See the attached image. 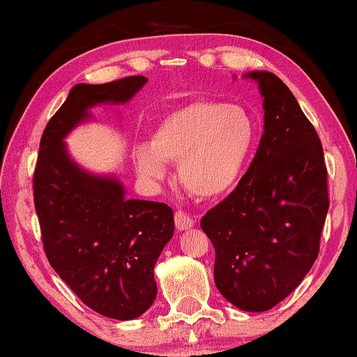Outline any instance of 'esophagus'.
<instances>
[{
	"label": "esophagus",
	"instance_id": "34e87169",
	"mask_svg": "<svg viewBox=\"0 0 357 357\" xmlns=\"http://www.w3.org/2000/svg\"><path fill=\"white\" fill-rule=\"evenodd\" d=\"M174 221H175V227H177L178 231H185V229L193 227L195 224V219L185 211H175Z\"/></svg>",
	"mask_w": 357,
	"mask_h": 357
}]
</instances>
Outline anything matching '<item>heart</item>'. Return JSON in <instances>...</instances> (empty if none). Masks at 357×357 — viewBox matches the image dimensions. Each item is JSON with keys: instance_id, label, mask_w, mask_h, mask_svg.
Masks as SVG:
<instances>
[{"instance_id": "heart-1", "label": "heart", "mask_w": 357, "mask_h": 357, "mask_svg": "<svg viewBox=\"0 0 357 357\" xmlns=\"http://www.w3.org/2000/svg\"><path fill=\"white\" fill-rule=\"evenodd\" d=\"M260 128L242 105L198 99L165 114L151 133L149 148L136 151L144 177L164 178V162L178 164V180L193 197L216 199L241 182Z\"/></svg>"}]
</instances>
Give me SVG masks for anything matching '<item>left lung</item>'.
Instances as JSON below:
<instances>
[{
    "label": "left lung",
    "instance_id": "1",
    "mask_svg": "<svg viewBox=\"0 0 357 357\" xmlns=\"http://www.w3.org/2000/svg\"><path fill=\"white\" fill-rule=\"evenodd\" d=\"M265 133L236 190L202 218L216 250L214 282L245 312L286 299L319 257L328 213L321 141L296 97L273 73L253 71Z\"/></svg>",
    "mask_w": 357,
    "mask_h": 357
}]
</instances>
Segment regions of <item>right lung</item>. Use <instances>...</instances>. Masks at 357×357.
<instances>
[{"label": "right lung", "mask_w": 357, "mask_h": 357, "mask_svg": "<svg viewBox=\"0 0 357 357\" xmlns=\"http://www.w3.org/2000/svg\"><path fill=\"white\" fill-rule=\"evenodd\" d=\"M146 81L128 76L73 87L43 130L32 178L48 263L87 307L116 320H133L153 305L154 265L174 236V211L165 203L125 199L115 178L77 167L63 138L87 119V109L123 104Z\"/></svg>", "instance_id": "right-lung-1"}]
</instances>
